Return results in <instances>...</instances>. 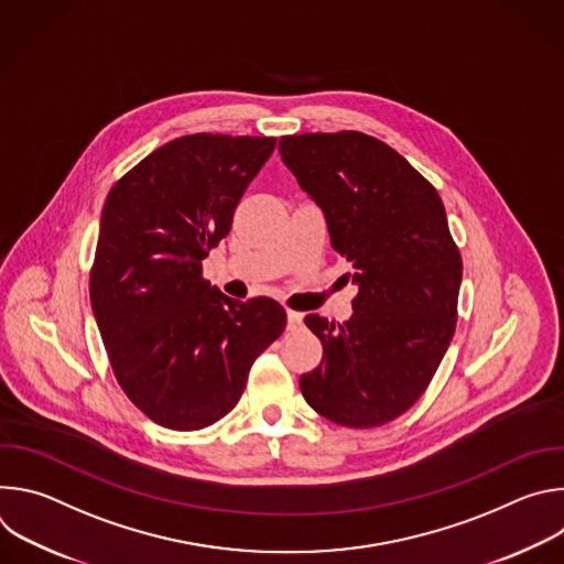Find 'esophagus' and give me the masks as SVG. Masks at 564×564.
<instances>
[{
    "label": "esophagus",
    "mask_w": 564,
    "mask_h": 564,
    "mask_svg": "<svg viewBox=\"0 0 564 564\" xmlns=\"http://www.w3.org/2000/svg\"><path fill=\"white\" fill-rule=\"evenodd\" d=\"M303 326V314L288 310V330H299Z\"/></svg>",
    "instance_id": "obj_1"
}]
</instances>
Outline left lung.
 Masks as SVG:
<instances>
[{
	"mask_svg": "<svg viewBox=\"0 0 564 564\" xmlns=\"http://www.w3.org/2000/svg\"><path fill=\"white\" fill-rule=\"evenodd\" d=\"M279 153L359 288L346 324L305 316L324 359L301 375V392L335 424L381 426L422 397L455 333L462 257L442 198L404 155L359 131L283 135Z\"/></svg>",
	"mask_w": 564,
	"mask_h": 564,
	"instance_id": "left-lung-1",
	"label": "left lung"
}]
</instances>
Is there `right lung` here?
<instances>
[{"instance_id": "obj_1", "label": "right lung", "mask_w": 564, "mask_h": 564, "mask_svg": "<svg viewBox=\"0 0 564 564\" xmlns=\"http://www.w3.org/2000/svg\"><path fill=\"white\" fill-rule=\"evenodd\" d=\"M276 138H176L109 192L91 270V307L120 388L155 424L198 431L225 417L285 310L234 301L203 279L234 209Z\"/></svg>"}]
</instances>
